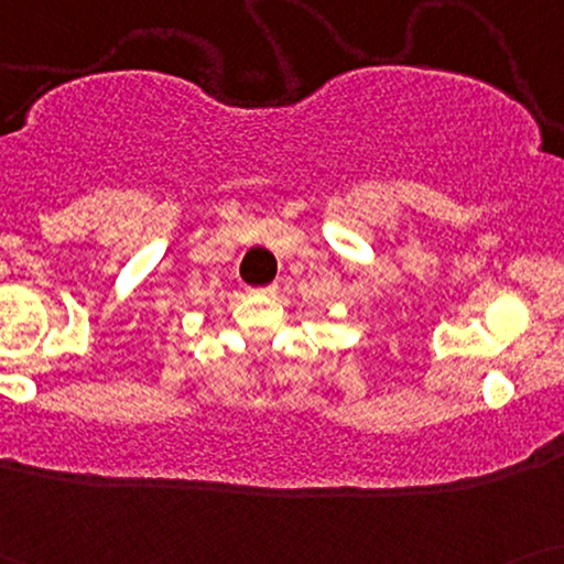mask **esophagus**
Segmentation results:
<instances>
[{
  "instance_id": "obj_1",
  "label": "esophagus",
  "mask_w": 564,
  "mask_h": 564,
  "mask_svg": "<svg viewBox=\"0 0 564 564\" xmlns=\"http://www.w3.org/2000/svg\"><path fill=\"white\" fill-rule=\"evenodd\" d=\"M253 292H259V295H272L274 284H269V288H261V290H253Z\"/></svg>"
}]
</instances>
